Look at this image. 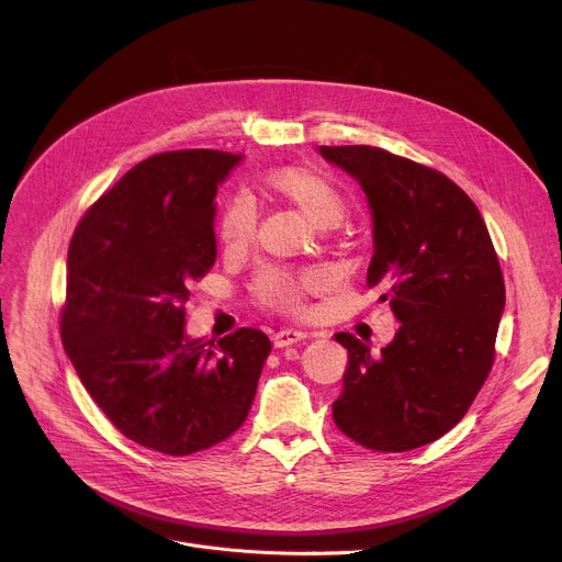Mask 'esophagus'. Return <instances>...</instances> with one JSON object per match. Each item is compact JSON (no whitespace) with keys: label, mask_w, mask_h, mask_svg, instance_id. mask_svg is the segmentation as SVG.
I'll use <instances>...</instances> for the list:
<instances>
[{"label":"esophagus","mask_w":562,"mask_h":562,"mask_svg":"<svg viewBox=\"0 0 562 562\" xmlns=\"http://www.w3.org/2000/svg\"><path fill=\"white\" fill-rule=\"evenodd\" d=\"M304 338H306V334H302V331L282 329V331H278L273 336V345H276V349H284V347H291V345H295V342H300Z\"/></svg>","instance_id":"obj_1"}]
</instances>
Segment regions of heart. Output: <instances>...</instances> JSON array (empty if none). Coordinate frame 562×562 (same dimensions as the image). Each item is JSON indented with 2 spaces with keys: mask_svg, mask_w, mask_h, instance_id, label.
Instances as JSON below:
<instances>
[{
  "mask_svg": "<svg viewBox=\"0 0 562 562\" xmlns=\"http://www.w3.org/2000/svg\"><path fill=\"white\" fill-rule=\"evenodd\" d=\"M267 187L295 204L315 226L336 224L345 213V198L338 187L311 169H276L267 176ZM256 220L258 215L254 200L247 195H235L226 204L220 220L222 247L228 254L245 249L256 233ZM317 282V276L289 278L278 271H265L256 282V291L262 302L284 311H295L302 306L304 293L313 291Z\"/></svg>",
  "mask_w": 562,
  "mask_h": 562,
  "instance_id": "b5f03b06",
  "label": "heart"
}]
</instances>
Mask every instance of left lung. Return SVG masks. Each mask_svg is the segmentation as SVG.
<instances>
[{"mask_svg":"<svg viewBox=\"0 0 562 562\" xmlns=\"http://www.w3.org/2000/svg\"><path fill=\"white\" fill-rule=\"evenodd\" d=\"M371 211L367 284L400 323L373 353L336 334L349 364L334 420L373 451H409L456 427L494 364L505 282L483 215L442 173L375 146H317Z\"/></svg>","mask_w":562,"mask_h":562,"instance_id":"left-lung-1","label":"left lung"}]
</instances>
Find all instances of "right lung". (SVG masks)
<instances>
[{
    "instance_id": "1",
    "label": "right lung",
    "mask_w": 562,
    "mask_h": 562,
    "mask_svg": "<svg viewBox=\"0 0 562 562\" xmlns=\"http://www.w3.org/2000/svg\"><path fill=\"white\" fill-rule=\"evenodd\" d=\"M243 153L171 150L135 165L82 217L66 258L61 342L85 389L133 442L167 456L243 427L271 340L187 336L189 284L215 262L217 187Z\"/></svg>"
}]
</instances>
